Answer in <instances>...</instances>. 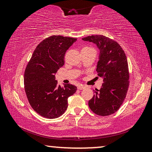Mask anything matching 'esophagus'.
<instances>
[{
	"label": "esophagus",
	"instance_id": "34e87169",
	"mask_svg": "<svg viewBox=\"0 0 152 152\" xmlns=\"http://www.w3.org/2000/svg\"><path fill=\"white\" fill-rule=\"evenodd\" d=\"M77 88H78V90H82V89L85 88L86 86H84V85H82V84H80V85H78V87H77Z\"/></svg>",
	"mask_w": 152,
	"mask_h": 152
}]
</instances>
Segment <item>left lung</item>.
Masks as SVG:
<instances>
[{"mask_svg": "<svg viewBox=\"0 0 152 152\" xmlns=\"http://www.w3.org/2000/svg\"><path fill=\"white\" fill-rule=\"evenodd\" d=\"M82 40L96 43L100 50L96 71L104 82L88 101L90 109L99 116H108L119 109L129 86L127 59L121 45L102 35H91Z\"/></svg>", "mask_w": 152, "mask_h": 152, "instance_id": "left-lung-1", "label": "left lung"}]
</instances>
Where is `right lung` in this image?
<instances>
[{
    "label": "right lung",
    "instance_id": "add662e5",
    "mask_svg": "<svg viewBox=\"0 0 152 152\" xmlns=\"http://www.w3.org/2000/svg\"><path fill=\"white\" fill-rule=\"evenodd\" d=\"M76 38L51 35L36 47L25 68V91L31 107L45 118L55 119L62 115L68 108V99L77 88L68 84L58 85L55 75L64 64L66 51Z\"/></svg>",
    "mask_w": 152,
    "mask_h": 152
}]
</instances>
